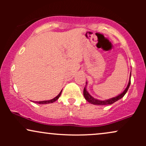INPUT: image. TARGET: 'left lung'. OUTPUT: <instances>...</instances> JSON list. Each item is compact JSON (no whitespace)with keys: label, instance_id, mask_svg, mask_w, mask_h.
<instances>
[{"label":"left lung","instance_id":"8db88e82","mask_svg":"<svg viewBox=\"0 0 146 146\" xmlns=\"http://www.w3.org/2000/svg\"><path fill=\"white\" fill-rule=\"evenodd\" d=\"M130 76H131V73H130V79H129L128 84V85H127V87L125 88V89L122 92L121 94L117 95L116 97H114V98H110L108 99V100H98V99L94 98L93 96H91V95L88 93V91H87L86 88V85H87V82H86V86H85L84 88V98L86 99V101L89 102V103L91 104L98 105V106L112 104L115 103V102L118 101V100H119L120 99H121L123 96H124L125 93H127V91H128L129 88V86H130Z\"/></svg>","mask_w":146,"mask_h":146}]
</instances>
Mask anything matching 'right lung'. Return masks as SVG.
I'll return each mask as SVG.
<instances>
[{
	"label": "right lung",
	"mask_w": 146,
	"mask_h": 146,
	"mask_svg": "<svg viewBox=\"0 0 146 146\" xmlns=\"http://www.w3.org/2000/svg\"><path fill=\"white\" fill-rule=\"evenodd\" d=\"M62 90L60 91V93L58 94L56 98H54L53 99H52V100H45V101H40V102H35V103H38L39 104H51V103H53L54 102H56L57 100H58V98H60V95H61V93H62Z\"/></svg>",
	"instance_id": "add662e5"
}]
</instances>
